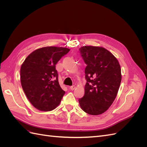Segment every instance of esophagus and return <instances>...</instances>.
I'll return each instance as SVG.
<instances>
[{"label":"esophagus","mask_w":147,"mask_h":147,"mask_svg":"<svg viewBox=\"0 0 147 147\" xmlns=\"http://www.w3.org/2000/svg\"><path fill=\"white\" fill-rule=\"evenodd\" d=\"M70 89L71 90H74L75 89V85H72V86H71L70 87Z\"/></svg>","instance_id":"obj_1"}]
</instances>
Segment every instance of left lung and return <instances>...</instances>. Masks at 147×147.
I'll use <instances>...</instances> for the list:
<instances>
[{"instance_id": "1", "label": "left lung", "mask_w": 147, "mask_h": 147, "mask_svg": "<svg viewBox=\"0 0 147 147\" xmlns=\"http://www.w3.org/2000/svg\"><path fill=\"white\" fill-rule=\"evenodd\" d=\"M79 50L87 65L84 94L79 104L84 112L99 115L107 110L116 98L121 81V67L116 57L103 47L83 46Z\"/></svg>"}]
</instances>
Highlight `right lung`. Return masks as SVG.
<instances>
[{
  "label": "right lung",
  "instance_id": "right-lung-1",
  "mask_svg": "<svg viewBox=\"0 0 147 147\" xmlns=\"http://www.w3.org/2000/svg\"><path fill=\"white\" fill-rule=\"evenodd\" d=\"M69 51L63 47H43L31 53L22 64L21 86L35 108L48 112L60 104L65 91L59 84L56 64Z\"/></svg>",
  "mask_w": 147,
  "mask_h": 147
}]
</instances>
